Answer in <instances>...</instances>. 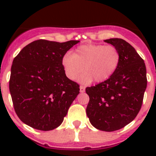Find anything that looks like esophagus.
Masks as SVG:
<instances>
[{"label": "esophagus", "instance_id": "esophagus-1", "mask_svg": "<svg viewBox=\"0 0 156 156\" xmlns=\"http://www.w3.org/2000/svg\"><path fill=\"white\" fill-rule=\"evenodd\" d=\"M80 91L81 93H83V92L85 91V87H84L81 85V86L80 87Z\"/></svg>", "mask_w": 156, "mask_h": 156}]
</instances>
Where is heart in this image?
Listing matches in <instances>:
<instances>
[{"label":"heart","instance_id":"obj_1","mask_svg":"<svg viewBox=\"0 0 156 156\" xmlns=\"http://www.w3.org/2000/svg\"><path fill=\"white\" fill-rule=\"evenodd\" d=\"M120 59V52L113 45L89 44L77 47L73 55H64L62 66L66 76L72 80H76L83 69L81 82L101 83L113 75Z\"/></svg>","mask_w":156,"mask_h":156}]
</instances>
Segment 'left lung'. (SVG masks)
<instances>
[{
	"label": "left lung",
	"mask_w": 156,
	"mask_h": 156,
	"mask_svg": "<svg viewBox=\"0 0 156 156\" xmlns=\"http://www.w3.org/2000/svg\"><path fill=\"white\" fill-rule=\"evenodd\" d=\"M120 52V63L109 79L86 88L87 115L95 128L115 131L137 116L147 87L145 64L134 48L119 38L105 40Z\"/></svg>",
	"instance_id": "1"
}]
</instances>
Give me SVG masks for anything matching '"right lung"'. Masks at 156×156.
Returning <instances> with one entry per match:
<instances>
[{
	"label": "right lung",
	"instance_id": "obj_1",
	"mask_svg": "<svg viewBox=\"0 0 156 156\" xmlns=\"http://www.w3.org/2000/svg\"><path fill=\"white\" fill-rule=\"evenodd\" d=\"M78 42L37 40L14 58L9 90L22 122L44 131L62 124L80 93V85L66 76L62 58Z\"/></svg>",
	"mask_w": 156,
	"mask_h": 156
}]
</instances>
